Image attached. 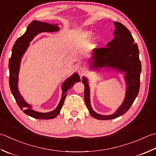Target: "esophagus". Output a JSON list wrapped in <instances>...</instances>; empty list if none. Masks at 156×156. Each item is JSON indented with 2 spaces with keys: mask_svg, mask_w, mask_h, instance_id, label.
Listing matches in <instances>:
<instances>
[{
  "mask_svg": "<svg viewBox=\"0 0 156 156\" xmlns=\"http://www.w3.org/2000/svg\"><path fill=\"white\" fill-rule=\"evenodd\" d=\"M78 74L82 76L85 74V72H86V69H85L84 67L80 66L78 68Z\"/></svg>",
  "mask_w": 156,
  "mask_h": 156,
  "instance_id": "1",
  "label": "esophagus"
}]
</instances>
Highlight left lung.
Wrapping results in <instances>:
<instances>
[{
  "mask_svg": "<svg viewBox=\"0 0 156 156\" xmlns=\"http://www.w3.org/2000/svg\"><path fill=\"white\" fill-rule=\"evenodd\" d=\"M114 39L108 42L105 47L94 49L91 68L100 69L105 67L124 72V79L126 83V95L122 104L114 114L109 115L97 114L90 105L87 78H82V83L84 85L85 103L90 114L97 120H111L124 114L135 101L139 91L141 63L139 59L138 46L129 30L122 23L114 22Z\"/></svg>",
  "mask_w": 156,
  "mask_h": 156,
  "instance_id": "obj_1",
  "label": "left lung"
}]
</instances>
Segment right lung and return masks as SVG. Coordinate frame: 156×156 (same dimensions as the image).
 <instances>
[{"label":"right lung","mask_w":156,"mask_h":156,"mask_svg":"<svg viewBox=\"0 0 156 156\" xmlns=\"http://www.w3.org/2000/svg\"><path fill=\"white\" fill-rule=\"evenodd\" d=\"M59 30V27L57 24H50L36 20L33 21L27 26L26 32L15 41L13 48H12L11 57L9 62L10 89L20 108L21 110H23L26 114L32 118L48 120V119H53L57 116L62 108L64 101H65L67 95V91L74 86L76 82L80 81V78L77 73H75L67 79L62 85L63 92L59 103L53 111L47 113L38 112L33 110L32 106L25 101V100L23 99L18 90V75H19L21 60L27 48H28L30 42L40 33L45 32H57Z\"/></svg>","instance_id":"right-lung-1"}]
</instances>
